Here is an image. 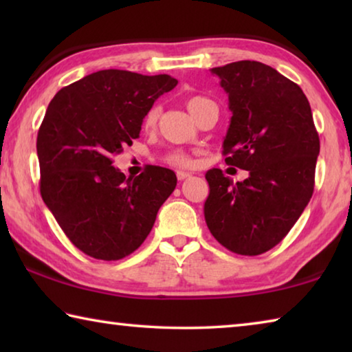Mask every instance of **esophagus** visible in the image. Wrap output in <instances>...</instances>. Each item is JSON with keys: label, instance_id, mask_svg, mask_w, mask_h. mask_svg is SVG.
Instances as JSON below:
<instances>
[{"label": "esophagus", "instance_id": "esophagus-1", "mask_svg": "<svg viewBox=\"0 0 352 352\" xmlns=\"http://www.w3.org/2000/svg\"><path fill=\"white\" fill-rule=\"evenodd\" d=\"M190 177V174H189V172H184V170H178L177 172V178H178V180H186V178H189Z\"/></svg>", "mask_w": 352, "mask_h": 352}]
</instances>
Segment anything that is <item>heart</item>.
<instances>
[{
    "instance_id": "heart-1",
    "label": "heart",
    "mask_w": 352,
    "mask_h": 352,
    "mask_svg": "<svg viewBox=\"0 0 352 352\" xmlns=\"http://www.w3.org/2000/svg\"><path fill=\"white\" fill-rule=\"evenodd\" d=\"M205 100H208L206 98H201V96H192L188 99V110L190 111V115H194L195 110L199 109L200 104H204ZM158 115H160V109L157 105H153L152 109H148V111L146 113L144 116V121H142V126H144L146 129H152L155 124H157L158 121ZM168 163L170 164H175V166H190L192 164V162H190V158L188 157V155H184L182 152H175V153H170L168 158Z\"/></svg>"
}]
</instances>
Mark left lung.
Here are the masks:
<instances>
[{
  "mask_svg": "<svg viewBox=\"0 0 352 352\" xmlns=\"http://www.w3.org/2000/svg\"><path fill=\"white\" fill-rule=\"evenodd\" d=\"M211 73L233 113L225 163L250 175L233 183L220 169L208 170L205 220L230 252L256 256L284 239L311 200L318 133L306 94L275 68L241 60Z\"/></svg>",
  "mask_w": 352,
  "mask_h": 352,
  "instance_id": "obj_1",
  "label": "left lung"
}]
</instances>
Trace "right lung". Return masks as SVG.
Returning a JSON list of instances; mask_svg holds the SVG:
<instances>
[{
	"label": "right lung",
	"mask_w": 352,
	"mask_h": 352,
	"mask_svg": "<svg viewBox=\"0 0 352 352\" xmlns=\"http://www.w3.org/2000/svg\"><path fill=\"white\" fill-rule=\"evenodd\" d=\"M177 83L168 74L102 69L62 88L47 105L37 136L41 199L68 239L94 259L133 253L174 192V170L147 166L126 178L113 158Z\"/></svg>",
	"instance_id": "add662e5"
}]
</instances>
